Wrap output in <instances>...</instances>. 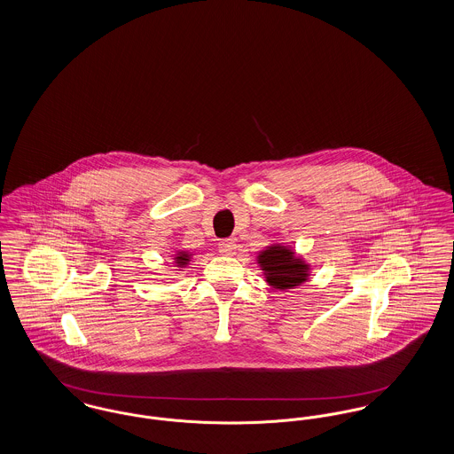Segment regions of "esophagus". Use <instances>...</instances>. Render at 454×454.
Here are the masks:
<instances>
[{
    "instance_id": "34e87169",
    "label": "esophagus",
    "mask_w": 454,
    "mask_h": 454,
    "mask_svg": "<svg viewBox=\"0 0 454 454\" xmlns=\"http://www.w3.org/2000/svg\"><path fill=\"white\" fill-rule=\"evenodd\" d=\"M217 248H219V252L224 254V255H233L235 250H237V243H235V239L226 238V239H221V241H219Z\"/></svg>"
}]
</instances>
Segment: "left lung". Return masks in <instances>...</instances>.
<instances>
[{
  "label": "left lung",
  "mask_w": 454,
  "mask_h": 454,
  "mask_svg": "<svg viewBox=\"0 0 454 454\" xmlns=\"http://www.w3.org/2000/svg\"><path fill=\"white\" fill-rule=\"evenodd\" d=\"M259 263L265 272V279L276 289H293L308 279L309 267L282 245H272L260 252Z\"/></svg>",
  "instance_id": "left-lung-1"
}]
</instances>
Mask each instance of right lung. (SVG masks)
Wrapping results in <instances>:
<instances>
[{"label":"right lung","instance_id":"1","mask_svg":"<svg viewBox=\"0 0 454 454\" xmlns=\"http://www.w3.org/2000/svg\"><path fill=\"white\" fill-rule=\"evenodd\" d=\"M189 260H191V255H189L187 252H178V255L175 257V263H176L178 267H184V265H187Z\"/></svg>","mask_w":454,"mask_h":454}]
</instances>
